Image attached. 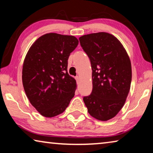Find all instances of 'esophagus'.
Segmentation results:
<instances>
[{
	"instance_id": "obj_1",
	"label": "esophagus",
	"mask_w": 153,
	"mask_h": 153,
	"mask_svg": "<svg viewBox=\"0 0 153 153\" xmlns=\"http://www.w3.org/2000/svg\"><path fill=\"white\" fill-rule=\"evenodd\" d=\"M76 81H77V84H78L79 82L80 77H79V76H76Z\"/></svg>"
}]
</instances>
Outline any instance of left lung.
I'll use <instances>...</instances> for the list:
<instances>
[{
  "mask_svg": "<svg viewBox=\"0 0 153 153\" xmlns=\"http://www.w3.org/2000/svg\"><path fill=\"white\" fill-rule=\"evenodd\" d=\"M79 40L92 69V91L83 98L85 105L97 120H111L123 107L130 89V59L117 38L108 33H90Z\"/></svg>",
  "mask_w": 153,
  "mask_h": 153,
  "instance_id": "8db88e82",
  "label": "left lung"
}]
</instances>
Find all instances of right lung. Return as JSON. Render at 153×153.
<instances>
[{
  "label": "right lung",
  "mask_w": 153,
  "mask_h": 153,
  "mask_svg": "<svg viewBox=\"0 0 153 153\" xmlns=\"http://www.w3.org/2000/svg\"><path fill=\"white\" fill-rule=\"evenodd\" d=\"M78 42L73 36L46 33L25 56L23 86L31 104L46 117L63 113L74 97L76 81L68 74L67 61Z\"/></svg>",
  "instance_id": "obj_1"
}]
</instances>
